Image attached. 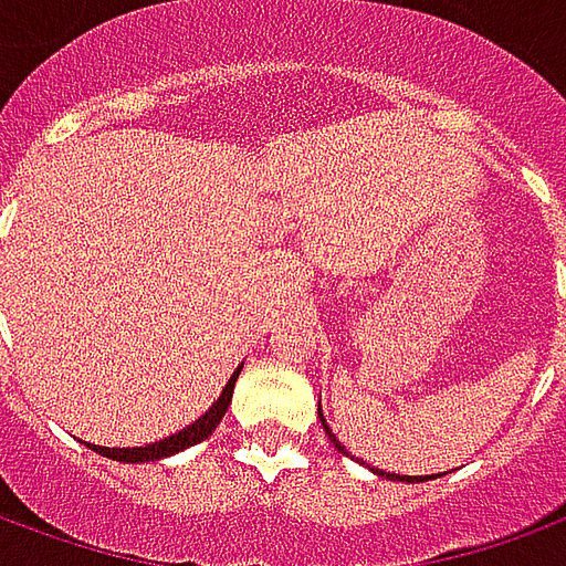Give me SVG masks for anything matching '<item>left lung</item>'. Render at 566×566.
<instances>
[{"mask_svg":"<svg viewBox=\"0 0 566 566\" xmlns=\"http://www.w3.org/2000/svg\"><path fill=\"white\" fill-rule=\"evenodd\" d=\"M318 416H321V412H318ZM321 421H324V416H321ZM324 430H327V437H331L333 449H336V451H343V454H348V449H345L343 442H339V439L333 437V430H331V424H327V421H324ZM348 458H352V454H348ZM369 470H373V473H376V475H381V479H391V482H427V479H433V475H400V473H385V470H379V467H369Z\"/></svg>","mask_w":566,"mask_h":566,"instance_id":"obj_1","label":"left lung"}]
</instances>
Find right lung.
<instances>
[{"label":"right lung","instance_id":"obj_1","mask_svg":"<svg viewBox=\"0 0 566 566\" xmlns=\"http://www.w3.org/2000/svg\"><path fill=\"white\" fill-rule=\"evenodd\" d=\"M239 373L242 367L233 369V376L230 381L223 385L221 397L209 406V412L206 416H199L193 424H187L185 430H178L172 437L160 439V442H150V446H136V449H108V446H93V442H84L87 449L99 451L103 458H112V461H124V463H145V461H163V458H172L178 451L190 449V446H197L202 439H209L214 433V427L221 424L223 412H227V406L233 400V388L235 379H239Z\"/></svg>","mask_w":566,"mask_h":566}]
</instances>
